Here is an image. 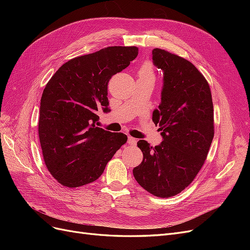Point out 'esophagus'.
Listing matches in <instances>:
<instances>
[{
	"mask_svg": "<svg viewBox=\"0 0 250 250\" xmlns=\"http://www.w3.org/2000/svg\"><path fill=\"white\" fill-rule=\"evenodd\" d=\"M137 142H138V140L137 139H134V138H128V145H130V146H135L137 145Z\"/></svg>",
	"mask_w": 250,
	"mask_h": 250,
	"instance_id": "1",
	"label": "esophagus"
}]
</instances>
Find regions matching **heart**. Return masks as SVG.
<instances>
[{"instance_id": "heart-1", "label": "heart", "mask_w": 250, "mask_h": 250, "mask_svg": "<svg viewBox=\"0 0 250 250\" xmlns=\"http://www.w3.org/2000/svg\"><path fill=\"white\" fill-rule=\"evenodd\" d=\"M139 77L141 78H149L153 79L155 78V73H154V67L150 62H146L142 65V67L139 71Z\"/></svg>"}]
</instances>
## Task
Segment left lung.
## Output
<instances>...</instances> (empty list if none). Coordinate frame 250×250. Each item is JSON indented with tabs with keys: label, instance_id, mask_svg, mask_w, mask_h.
Instances as JSON below:
<instances>
[{
	"label": "left lung",
	"instance_id": "obj_1",
	"mask_svg": "<svg viewBox=\"0 0 250 250\" xmlns=\"http://www.w3.org/2000/svg\"><path fill=\"white\" fill-rule=\"evenodd\" d=\"M152 59L164 72L162 102L152 115L164 140L155 147L138 142L144 157L132 172L147 192L169 198L192 183L207 160L214 107L208 83L192 62L158 48Z\"/></svg>",
	"mask_w": 250,
	"mask_h": 250
}]
</instances>
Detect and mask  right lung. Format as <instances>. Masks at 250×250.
Wrapping results in <instances>:
<instances>
[{
    "label": "right lung",
    "instance_id": "right-lung-1",
    "mask_svg": "<svg viewBox=\"0 0 250 250\" xmlns=\"http://www.w3.org/2000/svg\"><path fill=\"white\" fill-rule=\"evenodd\" d=\"M137 47H107L63 63L44 87L39 137L51 175L66 188L99 178L127 135L97 127L98 111H109L107 85L138 56Z\"/></svg>",
    "mask_w": 250,
    "mask_h": 250
}]
</instances>
